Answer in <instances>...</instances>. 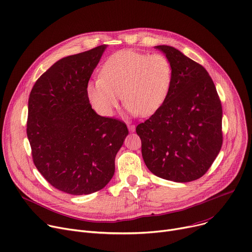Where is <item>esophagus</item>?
<instances>
[{
  "label": "esophagus",
  "mask_w": 252,
  "mask_h": 252,
  "mask_svg": "<svg viewBox=\"0 0 252 252\" xmlns=\"http://www.w3.org/2000/svg\"><path fill=\"white\" fill-rule=\"evenodd\" d=\"M127 127H128V130H129L130 132H133V131L136 130V126H133V125H128V126H127Z\"/></svg>",
  "instance_id": "obj_1"
}]
</instances>
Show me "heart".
<instances>
[{"label": "heart", "mask_w": 252, "mask_h": 252, "mask_svg": "<svg viewBox=\"0 0 252 252\" xmlns=\"http://www.w3.org/2000/svg\"><path fill=\"white\" fill-rule=\"evenodd\" d=\"M172 78V64L164 55L123 49L107 59L100 78L87 83L86 94L93 108L103 116L113 114L121 95L128 113L150 116L165 103Z\"/></svg>", "instance_id": "1"}]
</instances>
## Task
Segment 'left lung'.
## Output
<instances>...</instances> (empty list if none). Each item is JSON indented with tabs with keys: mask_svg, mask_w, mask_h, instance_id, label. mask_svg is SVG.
Returning <instances> with one entry per match:
<instances>
[{
	"mask_svg": "<svg viewBox=\"0 0 252 252\" xmlns=\"http://www.w3.org/2000/svg\"><path fill=\"white\" fill-rule=\"evenodd\" d=\"M155 48L170 61L173 78L165 103L136 128L142 156L156 176L189 182L209 170L221 150V101L203 65L173 46Z\"/></svg>",
	"mask_w": 252,
	"mask_h": 252,
	"instance_id": "8db88e82",
	"label": "left lung"
}]
</instances>
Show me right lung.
Wrapping results in <instances>:
<instances>
[{
  "label": "right lung",
  "mask_w": 252,
  "mask_h": 252,
  "mask_svg": "<svg viewBox=\"0 0 252 252\" xmlns=\"http://www.w3.org/2000/svg\"><path fill=\"white\" fill-rule=\"evenodd\" d=\"M106 47L61 59L29 95L27 137L33 162L54 188L73 195L105 188L128 135L125 123L97 114L86 94Z\"/></svg>",
  "instance_id": "right-lung-1"
}]
</instances>
